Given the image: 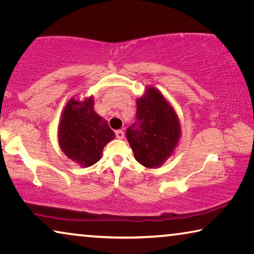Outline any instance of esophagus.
Here are the masks:
<instances>
[{
  "label": "esophagus",
  "instance_id": "obj_1",
  "mask_svg": "<svg viewBox=\"0 0 254 254\" xmlns=\"http://www.w3.org/2000/svg\"><path fill=\"white\" fill-rule=\"evenodd\" d=\"M115 135H117L118 139H123V137H124V132L122 130H118L117 132H115Z\"/></svg>",
  "mask_w": 254,
  "mask_h": 254
}]
</instances>
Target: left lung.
<instances>
[{"instance_id":"8db88e82","label":"left lung","mask_w":254,"mask_h":254,"mask_svg":"<svg viewBox=\"0 0 254 254\" xmlns=\"http://www.w3.org/2000/svg\"><path fill=\"white\" fill-rule=\"evenodd\" d=\"M180 136L173 107L158 89L147 88L136 101L135 122L127 128V139L136 161L147 168L160 167L171 154Z\"/></svg>"}]
</instances>
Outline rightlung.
I'll return each mask as SVG.
<instances>
[{
	"label": "right lung",
	"mask_w": 254,
	"mask_h": 254,
	"mask_svg": "<svg viewBox=\"0 0 254 254\" xmlns=\"http://www.w3.org/2000/svg\"><path fill=\"white\" fill-rule=\"evenodd\" d=\"M94 98L67 103L58 128L59 145L64 153L83 167L96 163L103 149L113 140L115 133L94 111Z\"/></svg>",
	"instance_id": "1"
}]
</instances>
